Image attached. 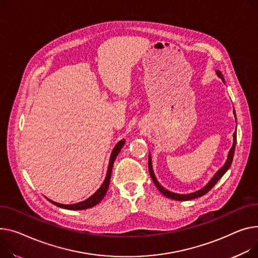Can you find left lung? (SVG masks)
Returning a JSON list of instances; mask_svg holds the SVG:
<instances>
[{
    "label": "left lung",
    "mask_w": 258,
    "mask_h": 258,
    "mask_svg": "<svg viewBox=\"0 0 258 258\" xmlns=\"http://www.w3.org/2000/svg\"><path fill=\"white\" fill-rule=\"evenodd\" d=\"M216 74L217 76L223 81V83L225 84V80H224V77H223L222 73L220 71H216ZM233 114H234V117H235V120H236V115H235V111L233 109ZM235 144H236V128H235V132L233 133V143H232V146L228 152V156H227V160L225 162V164L223 165L217 172L215 173V175L212 177V179L205 184L202 188H200V190L196 191V192H193V193H190V194H178V193H174V192H171L169 190H167V188H165L157 179L156 175H154V172H153V168H152V160H151V154L149 153L148 156V170H149V174L154 182V184H156V186L158 187V190L166 197L170 198V199H173V200H178V201H186V200H192V199H195V198H198V197H201L203 196L204 194H207L212 187L215 186V184L218 182V180L224 175L227 170L230 168L231 166V163H232V160H233V154H234V149H235Z\"/></svg>",
    "instance_id": "obj_1"
}]
</instances>
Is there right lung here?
Masks as SVG:
<instances>
[{
	"mask_svg": "<svg viewBox=\"0 0 258 258\" xmlns=\"http://www.w3.org/2000/svg\"><path fill=\"white\" fill-rule=\"evenodd\" d=\"M125 143V140L122 139L120 140L116 145L115 147L113 148L112 150V153L110 156V161H109V166H108V171H107V175H106V178L104 180V182H102V184L100 185V187L98 188V190L93 194L91 195L89 198H87L84 201H81V202H78V203H74V204H61V203H58V202H55L53 200H50L48 198H46L49 202H51L53 204L57 205V207L61 208V209H65V210H71V211H82V210H87V209H90V208H93L94 205H96L97 203H99L102 198L105 197L108 188H109V184H110V179H111V174H112V169H113V164L118 156V153L120 152V150H121V148L123 147Z\"/></svg>",
	"mask_w": 258,
	"mask_h": 258,
	"instance_id": "right-lung-1",
	"label": "right lung"
}]
</instances>
